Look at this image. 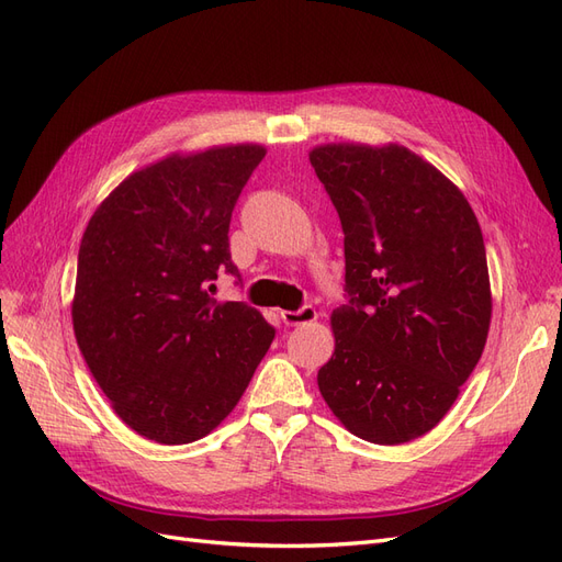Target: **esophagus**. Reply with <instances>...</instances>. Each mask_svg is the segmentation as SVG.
<instances>
[{
  "instance_id": "obj_1",
  "label": "esophagus",
  "mask_w": 562,
  "mask_h": 562,
  "mask_svg": "<svg viewBox=\"0 0 562 562\" xmlns=\"http://www.w3.org/2000/svg\"><path fill=\"white\" fill-rule=\"evenodd\" d=\"M316 310L312 307V304H304V307H300L297 312H281V318L285 326H304V323H312L316 321Z\"/></svg>"
}]
</instances>
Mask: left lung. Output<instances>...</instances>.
I'll use <instances>...</instances> for the list:
<instances>
[{
    "mask_svg": "<svg viewBox=\"0 0 562 562\" xmlns=\"http://www.w3.org/2000/svg\"><path fill=\"white\" fill-rule=\"evenodd\" d=\"M310 161L342 223L349 297L330 316L321 396L353 436L401 446L446 417L483 353L492 297L481 225L464 194L403 145L333 143Z\"/></svg>",
    "mask_w": 562,
    "mask_h": 562,
    "instance_id": "obj_1",
    "label": "left lung"
}]
</instances>
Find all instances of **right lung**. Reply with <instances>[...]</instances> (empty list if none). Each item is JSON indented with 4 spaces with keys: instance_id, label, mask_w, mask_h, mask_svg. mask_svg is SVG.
<instances>
[{
    "instance_id": "add662e5",
    "label": "right lung",
    "mask_w": 562,
    "mask_h": 562,
    "mask_svg": "<svg viewBox=\"0 0 562 562\" xmlns=\"http://www.w3.org/2000/svg\"><path fill=\"white\" fill-rule=\"evenodd\" d=\"M265 155L262 145H225L140 168L81 236L77 345L114 413L155 443L211 434L274 339L258 310L211 295L217 274L239 279L232 211Z\"/></svg>"
}]
</instances>
